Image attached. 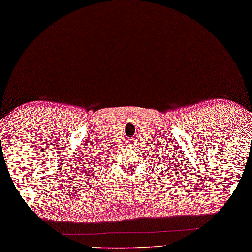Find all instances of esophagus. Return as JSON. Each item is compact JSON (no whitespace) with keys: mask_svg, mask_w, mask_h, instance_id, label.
<instances>
[{"mask_svg":"<svg viewBox=\"0 0 252 252\" xmlns=\"http://www.w3.org/2000/svg\"><path fill=\"white\" fill-rule=\"evenodd\" d=\"M132 141H133V140H132V139H130V140H129V142H128V143H129V145H128V146H129V148H130V149H133V148H135V145H133V142H132Z\"/></svg>","mask_w":252,"mask_h":252,"instance_id":"obj_1","label":"esophagus"}]
</instances>
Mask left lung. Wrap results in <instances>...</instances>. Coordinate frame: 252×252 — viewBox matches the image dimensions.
Here are the masks:
<instances>
[{"label":"left lung","instance_id":"obj_1","mask_svg":"<svg viewBox=\"0 0 252 252\" xmlns=\"http://www.w3.org/2000/svg\"><path fill=\"white\" fill-rule=\"evenodd\" d=\"M168 145H169V143H168ZM169 147H171V146H169ZM172 149L173 148L165 147L164 151H157V152H161L160 156H158V158H161V162L164 163V165H165V166L168 165L169 167L171 166H174V168H169V171H172V168H176V167L178 168L179 167V161H181V158H178V153L175 151V150H177V149H174V150H172ZM162 150H163V149H162ZM179 156H181V153H179ZM176 159L179 160L178 161V166H176L175 163ZM157 160H158V163H160V158H157ZM182 160H184V158H182ZM167 174H169V173H167Z\"/></svg>","mask_w":252,"mask_h":252}]
</instances>
